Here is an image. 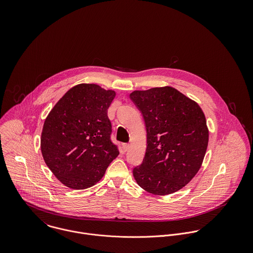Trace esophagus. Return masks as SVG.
I'll use <instances>...</instances> for the list:
<instances>
[{
  "label": "esophagus",
  "instance_id": "1",
  "mask_svg": "<svg viewBox=\"0 0 253 253\" xmlns=\"http://www.w3.org/2000/svg\"><path fill=\"white\" fill-rule=\"evenodd\" d=\"M122 147H123V150L125 152H126L128 150V148H129V144L128 143H124V144L122 145Z\"/></svg>",
  "mask_w": 253,
  "mask_h": 253
}]
</instances>
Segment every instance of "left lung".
Wrapping results in <instances>:
<instances>
[{
  "label": "left lung",
  "instance_id": "1",
  "mask_svg": "<svg viewBox=\"0 0 253 253\" xmlns=\"http://www.w3.org/2000/svg\"><path fill=\"white\" fill-rule=\"evenodd\" d=\"M130 99L141 112L147 147L133 176L145 191L172 194L199 171L209 144V129L198 103L171 86L134 90Z\"/></svg>",
  "mask_w": 253,
  "mask_h": 253
}]
</instances>
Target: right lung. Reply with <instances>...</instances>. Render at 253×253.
<instances>
[{
	"label": "right lung",
	"mask_w": 253,
	"mask_h": 253,
	"mask_svg": "<svg viewBox=\"0 0 253 253\" xmlns=\"http://www.w3.org/2000/svg\"><path fill=\"white\" fill-rule=\"evenodd\" d=\"M116 92L94 84L69 89L47 115L41 137L44 163L65 186L82 190L100 180L119 155L107 111Z\"/></svg>",
	"instance_id": "add662e5"
}]
</instances>
